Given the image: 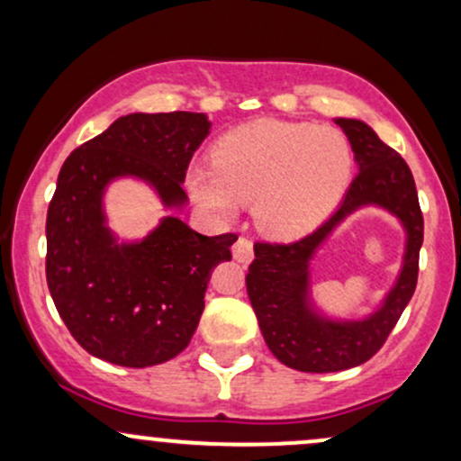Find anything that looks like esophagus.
Here are the masks:
<instances>
[{
  "label": "esophagus",
  "instance_id": "obj_1",
  "mask_svg": "<svg viewBox=\"0 0 461 461\" xmlns=\"http://www.w3.org/2000/svg\"><path fill=\"white\" fill-rule=\"evenodd\" d=\"M231 253H234V260L240 262V264H249L253 260V245L249 238H238L234 242V249H231Z\"/></svg>",
  "mask_w": 461,
  "mask_h": 461
}]
</instances>
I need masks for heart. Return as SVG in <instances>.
Instances as JSON below:
<instances>
[{
	"instance_id": "b5f03b06",
	"label": "heart",
	"mask_w": 461,
	"mask_h": 461,
	"mask_svg": "<svg viewBox=\"0 0 461 461\" xmlns=\"http://www.w3.org/2000/svg\"><path fill=\"white\" fill-rule=\"evenodd\" d=\"M212 168L190 171L194 197L231 219L253 203L264 234L299 238L333 212L351 177V145L330 125L258 121L231 131L212 153Z\"/></svg>"
}]
</instances>
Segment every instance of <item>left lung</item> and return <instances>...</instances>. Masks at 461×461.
Wrapping results in <instances>:
<instances>
[{
    "instance_id": "1",
    "label": "left lung",
    "mask_w": 461,
    "mask_h": 461,
    "mask_svg": "<svg viewBox=\"0 0 461 461\" xmlns=\"http://www.w3.org/2000/svg\"><path fill=\"white\" fill-rule=\"evenodd\" d=\"M351 142L357 176L338 210L310 236L290 245L256 242L245 277L264 342L279 362L303 373L359 366L382 348L416 290L422 212L414 177L403 158L357 119H333ZM382 207L406 230L404 264L383 303L362 320H333L311 297L309 264L330 231L362 207Z\"/></svg>"
}]
</instances>
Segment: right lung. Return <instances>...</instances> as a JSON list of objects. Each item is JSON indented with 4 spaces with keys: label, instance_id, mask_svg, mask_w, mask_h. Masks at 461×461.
<instances>
[{
    "label": "right lung",
    "instance_id": "obj_1",
    "mask_svg": "<svg viewBox=\"0 0 461 461\" xmlns=\"http://www.w3.org/2000/svg\"><path fill=\"white\" fill-rule=\"evenodd\" d=\"M210 128L201 113H134L62 164L47 210V285L91 356L116 366H156L182 353L197 330L210 275L231 260L236 236L197 234L168 214L140 240H119L104 197L114 179L131 177L164 210H182L190 158Z\"/></svg>",
    "mask_w": 461,
    "mask_h": 461
}]
</instances>
